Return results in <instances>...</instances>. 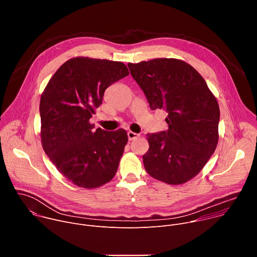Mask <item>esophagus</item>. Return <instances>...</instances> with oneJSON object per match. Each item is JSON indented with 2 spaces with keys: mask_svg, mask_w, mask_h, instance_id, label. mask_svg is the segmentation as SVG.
Listing matches in <instances>:
<instances>
[{
  "mask_svg": "<svg viewBox=\"0 0 257 257\" xmlns=\"http://www.w3.org/2000/svg\"><path fill=\"white\" fill-rule=\"evenodd\" d=\"M127 135H128V139L129 140H134V139H136V138H138L140 135L139 134H137V133H135V132H132V131H129L128 133H127Z\"/></svg>",
  "mask_w": 257,
  "mask_h": 257,
  "instance_id": "34e87169",
  "label": "esophagus"
}]
</instances>
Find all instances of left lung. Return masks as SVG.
I'll list each match as a JSON object with an SVG mask.
<instances>
[{"label":"left lung","instance_id":"obj_1","mask_svg":"<svg viewBox=\"0 0 257 257\" xmlns=\"http://www.w3.org/2000/svg\"><path fill=\"white\" fill-rule=\"evenodd\" d=\"M153 111L165 109L168 130L148 134L144 168L153 178L180 185L194 178L214 153L219 107L199 73L178 59L128 64Z\"/></svg>","mask_w":257,"mask_h":257}]
</instances>
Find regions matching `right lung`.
Instances as JSON below:
<instances>
[{
  "instance_id": "1",
  "label": "right lung",
  "mask_w": 257,
  "mask_h": 257,
  "mask_svg": "<svg viewBox=\"0 0 257 257\" xmlns=\"http://www.w3.org/2000/svg\"><path fill=\"white\" fill-rule=\"evenodd\" d=\"M127 75L122 62L72 58L56 71L41 96L43 149L58 171L78 187L97 188L116 175L127 132L94 130L89 119L104 90Z\"/></svg>"
}]
</instances>
